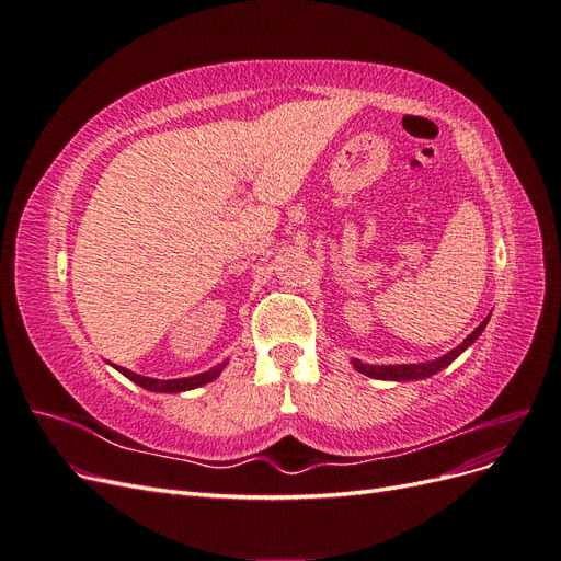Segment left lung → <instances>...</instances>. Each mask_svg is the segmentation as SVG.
<instances>
[{
    "label": "left lung",
    "instance_id": "8db88e82",
    "mask_svg": "<svg viewBox=\"0 0 561 561\" xmlns=\"http://www.w3.org/2000/svg\"><path fill=\"white\" fill-rule=\"evenodd\" d=\"M486 320H482L478 328H474V332H470L463 344H458L456 348H451L449 353L439 355V358L431 360V363H416V365H365L360 360H351L353 367L360 371V375L365 377H371V379H383V381H416V379H426V377H433L437 375L439 369H445L447 365H451L458 355H461L466 348H470L474 344V339H478L482 334V330L486 328Z\"/></svg>",
    "mask_w": 561,
    "mask_h": 561
}]
</instances>
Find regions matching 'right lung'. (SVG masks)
<instances>
[{
    "instance_id": "1",
    "label": "right lung",
    "mask_w": 561,
    "mask_h": 561,
    "mask_svg": "<svg viewBox=\"0 0 561 561\" xmlns=\"http://www.w3.org/2000/svg\"><path fill=\"white\" fill-rule=\"evenodd\" d=\"M227 360L222 365H215L210 367L208 371H201V375H194V377H182V379H151V377H142V375H135V371L126 369V367H116L122 375L130 381H135L138 386L151 390V393H184V390H192V388H198V386H206L210 383L213 379H217L219 375H222Z\"/></svg>"
}]
</instances>
